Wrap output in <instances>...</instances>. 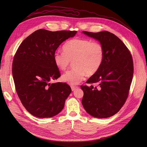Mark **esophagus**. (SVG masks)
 I'll list each match as a JSON object with an SVG mask.
<instances>
[{"instance_id": "obj_1", "label": "esophagus", "mask_w": 147, "mask_h": 147, "mask_svg": "<svg viewBox=\"0 0 147 147\" xmlns=\"http://www.w3.org/2000/svg\"><path fill=\"white\" fill-rule=\"evenodd\" d=\"M71 88L72 91H74L75 89H76L77 88H78V86H71Z\"/></svg>"}]
</instances>
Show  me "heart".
<instances>
[{
	"label": "heart",
	"instance_id": "b5f03b06",
	"mask_svg": "<svg viewBox=\"0 0 147 147\" xmlns=\"http://www.w3.org/2000/svg\"><path fill=\"white\" fill-rule=\"evenodd\" d=\"M63 51H56L53 61L56 66L65 71L73 62L75 68L64 74L62 80L71 85L78 84L85 79L96 73L105 58L103 45L98 42L83 38L68 40L63 46Z\"/></svg>",
	"mask_w": 147,
	"mask_h": 147
}]
</instances>
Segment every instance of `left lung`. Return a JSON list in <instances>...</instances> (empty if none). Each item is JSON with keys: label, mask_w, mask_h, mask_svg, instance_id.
Masks as SVG:
<instances>
[{"label": "left lung", "mask_w": 147, "mask_h": 147, "mask_svg": "<svg viewBox=\"0 0 147 147\" xmlns=\"http://www.w3.org/2000/svg\"><path fill=\"white\" fill-rule=\"evenodd\" d=\"M83 33L103 45L105 58L98 71L86 82L98 86H81L84 92L82 103L92 116L110 117L119 111L129 96L134 74L132 57L124 43L110 32Z\"/></svg>", "instance_id": "obj_1"}]
</instances>
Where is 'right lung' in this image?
<instances>
[{"mask_svg":"<svg viewBox=\"0 0 147 147\" xmlns=\"http://www.w3.org/2000/svg\"><path fill=\"white\" fill-rule=\"evenodd\" d=\"M76 33L37 30L22 41L15 53L12 69L15 89L23 106L34 116L51 117L63 109L71 89L66 83H50L61 76L53 54Z\"/></svg>","mask_w":147,"mask_h":147,"instance_id":"right-lung-1","label":"right lung"}]
</instances>
